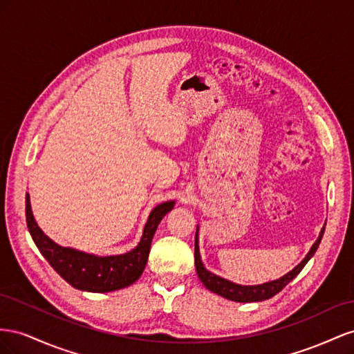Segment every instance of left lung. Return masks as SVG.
Wrapping results in <instances>:
<instances>
[{"instance_id":"left-lung-1","label":"left lung","mask_w":354,"mask_h":354,"mask_svg":"<svg viewBox=\"0 0 354 354\" xmlns=\"http://www.w3.org/2000/svg\"><path fill=\"white\" fill-rule=\"evenodd\" d=\"M323 231H325V228H322L320 234H319V239L316 240V243L311 246L307 257L302 259L301 264H298L294 270L289 271L288 274H285L283 277H280L277 280H272V281H268V283H264V285H257V286L236 285V283H233V281H228V280L222 279V277H219L216 274H212L210 271H207L205 268V266H203V262H201V258H200L198 245H197V234H196L194 262H196V270H197L198 279L201 280V283H203L209 290L215 292V294L224 297L227 299H231V301H236V302H257V301L268 299L271 297H274L276 294H279V292L283 289L288 283H290V281L299 274V271L304 268V266L310 261V258L316 254V250H317V248L320 245V240L323 237Z\"/></svg>"}]
</instances>
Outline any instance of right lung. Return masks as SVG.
I'll list each match as a JSON object with an SVG mask.
<instances>
[{"instance_id": "obj_1", "label": "right lung", "mask_w": 354, "mask_h": 354, "mask_svg": "<svg viewBox=\"0 0 354 354\" xmlns=\"http://www.w3.org/2000/svg\"><path fill=\"white\" fill-rule=\"evenodd\" d=\"M26 224L34 243L48 261L59 276L71 286L87 292H111L127 288L140 277L147 266L151 241L156 234L160 221L175 206V201H165L149 214L139 245L124 255L95 257L71 248H62L50 240L37 225L34 219L29 194L25 201Z\"/></svg>"}]
</instances>
